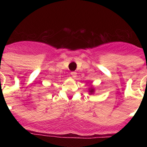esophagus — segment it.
<instances>
[{
    "label": "esophagus",
    "instance_id": "obj_1",
    "mask_svg": "<svg viewBox=\"0 0 147 147\" xmlns=\"http://www.w3.org/2000/svg\"><path fill=\"white\" fill-rule=\"evenodd\" d=\"M71 76H73V77H75V76H76V73L74 72V71H72V72H71Z\"/></svg>",
    "mask_w": 147,
    "mask_h": 147
}]
</instances>
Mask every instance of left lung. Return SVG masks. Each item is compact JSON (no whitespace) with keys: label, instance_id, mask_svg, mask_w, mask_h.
I'll list each match as a JSON object with an SVG mask.
<instances>
[{"label":"left lung","instance_id":"left-lung-1","mask_svg":"<svg viewBox=\"0 0 147 147\" xmlns=\"http://www.w3.org/2000/svg\"><path fill=\"white\" fill-rule=\"evenodd\" d=\"M89 92H90V94H92V93H93V92H94V88H90Z\"/></svg>","mask_w":147,"mask_h":147}]
</instances>
